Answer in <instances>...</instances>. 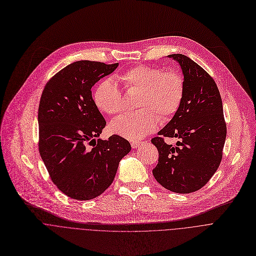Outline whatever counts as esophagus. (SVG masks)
I'll use <instances>...</instances> for the list:
<instances>
[{"label": "esophagus", "instance_id": "esophagus-1", "mask_svg": "<svg viewBox=\"0 0 256 256\" xmlns=\"http://www.w3.org/2000/svg\"><path fill=\"white\" fill-rule=\"evenodd\" d=\"M142 144V142H132V148H138Z\"/></svg>", "mask_w": 256, "mask_h": 256}]
</instances>
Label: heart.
<instances>
[{
	"label": "heart",
	"mask_w": 256,
	"mask_h": 256,
	"mask_svg": "<svg viewBox=\"0 0 256 256\" xmlns=\"http://www.w3.org/2000/svg\"><path fill=\"white\" fill-rule=\"evenodd\" d=\"M128 92H138L136 108L110 124L112 132L130 140H138L150 134L162 120L171 118L179 110L185 92V82L176 70L164 71L154 65H136L118 76ZM96 108L108 116L124 110V100L112 79L102 80L94 90Z\"/></svg>",
	"instance_id": "1"
}]
</instances>
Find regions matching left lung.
Wrapping results in <instances>:
<instances>
[{"label": "left lung", "mask_w": 256, "mask_h": 256, "mask_svg": "<svg viewBox=\"0 0 256 256\" xmlns=\"http://www.w3.org/2000/svg\"><path fill=\"white\" fill-rule=\"evenodd\" d=\"M168 57L182 68L185 92L174 118L150 140L158 152L152 175L164 188L188 194L204 187L217 171L227 128L213 77L186 55ZM164 137H178L180 142L168 145Z\"/></svg>", "instance_id": "1"}]
</instances>
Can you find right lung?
<instances>
[{
  "label": "right lung",
  "instance_id": "right-lung-1",
  "mask_svg": "<svg viewBox=\"0 0 256 256\" xmlns=\"http://www.w3.org/2000/svg\"><path fill=\"white\" fill-rule=\"evenodd\" d=\"M118 63L73 62L45 84L39 108V152L54 185L80 201L102 194L114 182L128 140L112 134L96 140L106 122L96 108L92 88Z\"/></svg>",
  "mask_w": 256,
  "mask_h": 256
}]
</instances>
